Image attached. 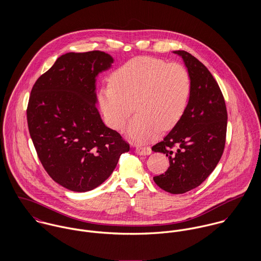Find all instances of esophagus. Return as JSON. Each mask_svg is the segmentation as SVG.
<instances>
[{"instance_id": "1", "label": "esophagus", "mask_w": 261, "mask_h": 261, "mask_svg": "<svg viewBox=\"0 0 261 261\" xmlns=\"http://www.w3.org/2000/svg\"><path fill=\"white\" fill-rule=\"evenodd\" d=\"M136 151H137V153H139L141 155H146V154H149L151 152V149L149 147L140 146V147L136 148Z\"/></svg>"}]
</instances>
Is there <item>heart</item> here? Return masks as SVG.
Returning <instances> with one entry per match:
<instances>
[{"label":"heart","mask_w":261,"mask_h":261,"mask_svg":"<svg viewBox=\"0 0 261 261\" xmlns=\"http://www.w3.org/2000/svg\"><path fill=\"white\" fill-rule=\"evenodd\" d=\"M112 83L97 94L107 123L122 130L134 111L138 114L127 136L138 143L156 138L162 129L175 127L186 112L192 83L186 67L154 57L134 58L112 76Z\"/></svg>","instance_id":"b5f03b06"}]
</instances>
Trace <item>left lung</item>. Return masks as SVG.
<instances>
[{"mask_svg":"<svg viewBox=\"0 0 261 261\" xmlns=\"http://www.w3.org/2000/svg\"><path fill=\"white\" fill-rule=\"evenodd\" d=\"M192 89L186 112L178 124L151 149L165 153L170 167L154 183L172 194H183L201 185L214 171L223 153L227 111L214 77L197 58L183 50Z\"/></svg>","mask_w":261,"mask_h":261,"instance_id":"1","label":"left lung"}]
</instances>
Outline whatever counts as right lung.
Listing matches in <instances>:
<instances>
[{
    "label": "right lung",
    "instance_id": "obj_1",
    "mask_svg": "<svg viewBox=\"0 0 261 261\" xmlns=\"http://www.w3.org/2000/svg\"><path fill=\"white\" fill-rule=\"evenodd\" d=\"M113 61L102 51L63 54L31 91L27 121L38 158L48 175L70 191L101 185L129 150L96 109V78Z\"/></svg>",
    "mask_w": 261,
    "mask_h": 261
}]
</instances>
